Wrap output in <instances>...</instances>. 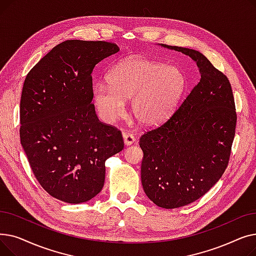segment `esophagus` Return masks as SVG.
<instances>
[{"label":"esophagus","mask_w":256,"mask_h":256,"mask_svg":"<svg viewBox=\"0 0 256 256\" xmlns=\"http://www.w3.org/2000/svg\"><path fill=\"white\" fill-rule=\"evenodd\" d=\"M124 144L126 146H130L134 142H135V137H134L132 135H130V134H128V132H124Z\"/></svg>","instance_id":"esophagus-1"}]
</instances>
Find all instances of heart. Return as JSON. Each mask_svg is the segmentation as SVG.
Returning a JSON list of instances; mask_svg holds the SVG:
<instances>
[{"mask_svg":"<svg viewBox=\"0 0 256 256\" xmlns=\"http://www.w3.org/2000/svg\"><path fill=\"white\" fill-rule=\"evenodd\" d=\"M108 84L92 88L93 102L106 121L124 114L126 100L137 122L154 128L166 121L178 104L186 80L176 66L132 57L116 64L106 76Z\"/></svg>","mask_w":256,"mask_h":256,"instance_id":"b5f03b06","label":"heart"}]
</instances>
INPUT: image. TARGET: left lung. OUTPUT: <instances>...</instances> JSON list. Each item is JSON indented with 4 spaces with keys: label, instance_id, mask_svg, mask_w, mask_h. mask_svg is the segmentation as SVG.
Here are the masks:
<instances>
[{
    "label": "left lung",
    "instance_id": "left-lung-1",
    "mask_svg": "<svg viewBox=\"0 0 256 256\" xmlns=\"http://www.w3.org/2000/svg\"><path fill=\"white\" fill-rule=\"evenodd\" d=\"M160 46L189 56L201 76L167 122L139 141L146 196L160 208H176L204 196L222 176L236 114L230 80L204 55L188 48Z\"/></svg>",
    "mask_w": 256,
    "mask_h": 256
}]
</instances>
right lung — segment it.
<instances>
[{"label": "right lung", "instance_id": "obj_1", "mask_svg": "<svg viewBox=\"0 0 256 256\" xmlns=\"http://www.w3.org/2000/svg\"><path fill=\"white\" fill-rule=\"evenodd\" d=\"M106 42L66 40L26 76L20 98V144L38 182L67 204L102 189L106 160L124 150L120 130L98 120L92 70L118 52Z\"/></svg>", "mask_w": 256, "mask_h": 256}]
</instances>
